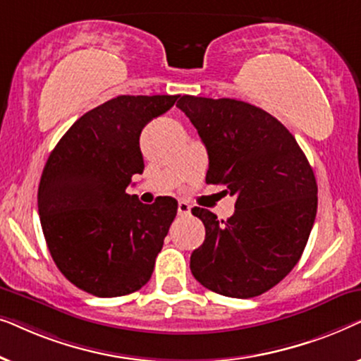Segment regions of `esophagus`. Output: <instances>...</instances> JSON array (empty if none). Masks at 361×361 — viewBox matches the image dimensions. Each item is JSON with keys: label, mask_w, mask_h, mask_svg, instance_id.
I'll list each match as a JSON object with an SVG mask.
<instances>
[{"label": "esophagus", "mask_w": 361, "mask_h": 361, "mask_svg": "<svg viewBox=\"0 0 361 361\" xmlns=\"http://www.w3.org/2000/svg\"><path fill=\"white\" fill-rule=\"evenodd\" d=\"M177 214H179L180 216H187V215H190V205L187 204V202L180 200V202H179V205H177Z\"/></svg>", "instance_id": "1"}]
</instances>
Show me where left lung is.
<instances>
[{
  "mask_svg": "<svg viewBox=\"0 0 361 361\" xmlns=\"http://www.w3.org/2000/svg\"><path fill=\"white\" fill-rule=\"evenodd\" d=\"M177 106L207 147V184L236 195L228 220L192 209L205 225L204 243L190 256L192 274L226 298L263 294L290 273L307 245L317 214L312 167L288 128L258 106L192 95Z\"/></svg>",
  "mask_w": 361,
  "mask_h": 361,
  "instance_id": "obj_1",
  "label": "left lung"
}]
</instances>
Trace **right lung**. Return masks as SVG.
I'll use <instances>...</instances> for the list:
<instances>
[{
    "instance_id": "obj_1",
    "label": "right lung",
    "mask_w": 361,
    "mask_h": 361,
    "mask_svg": "<svg viewBox=\"0 0 361 361\" xmlns=\"http://www.w3.org/2000/svg\"><path fill=\"white\" fill-rule=\"evenodd\" d=\"M177 98H111L78 118L49 156L37 190L44 238L59 271L88 294L126 295L151 278L177 200L146 205L126 187L145 169L142 128Z\"/></svg>"
}]
</instances>
